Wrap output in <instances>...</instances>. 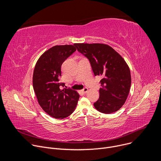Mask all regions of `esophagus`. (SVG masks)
I'll use <instances>...</instances> for the list:
<instances>
[{
    "instance_id": "34e87169",
    "label": "esophagus",
    "mask_w": 161,
    "mask_h": 161,
    "mask_svg": "<svg viewBox=\"0 0 161 161\" xmlns=\"http://www.w3.org/2000/svg\"><path fill=\"white\" fill-rule=\"evenodd\" d=\"M88 88H86V87H85V88H83V89H82V92H83V93H86L87 92H88Z\"/></svg>"
}]
</instances>
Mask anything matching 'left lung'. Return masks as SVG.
I'll use <instances>...</instances> for the list:
<instances>
[{"instance_id":"8db88e82","label":"left lung","mask_w":161,"mask_h":161,"mask_svg":"<svg viewBox=\"0 0 161 161\" xmlns=\"http://www.w3.org/2000/svg\"><path fill=\"white\" fill-rule=\"evenodd\" d=\"M75 46L88 59L94 75L103 78L95 108L106 114L118 111L125 103L131 85L130 69L125 61L107 44L76 43Z\"/></svg>"}]
</instances>
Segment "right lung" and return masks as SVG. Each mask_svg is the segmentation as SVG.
I'll return each mask as SVG.
<instances>
[{"mask_svg":"<svg viewBox=\"0 0 161 161\" xmlns=\"http://www.w3.org/2000/svg\"><path fill=\"white\" fill-rule=\"evenodd\" d=\"M76 49L74 45L50 48L38 59L33 74V88L42 109L55 119H64L75 111L80 95L60 81L61 66Z\"/></svg>","mask_w":161,"mask_h":161,"instance_id":"right-lung-1","label":"right lung"}]
</instances>
